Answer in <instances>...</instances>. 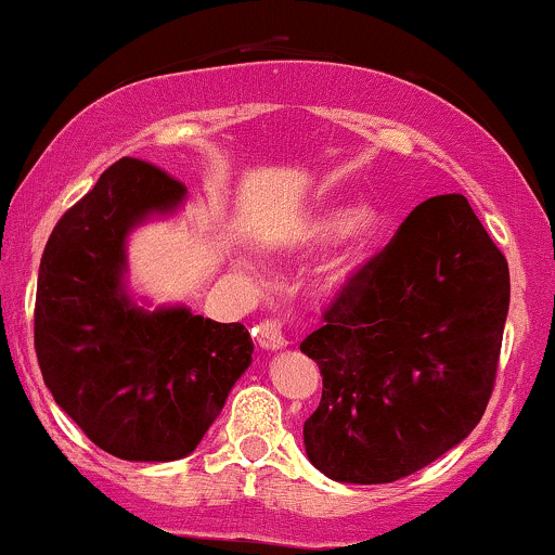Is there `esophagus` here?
Here are the masks:
<instances>
[{
	"mask_svg": "<svg viewBox=\"0 0 555 555\" xmlns=\"http://www.w3.org/2000/svg\"><path fill=\"white\" fill-rule=\"evenodd\" d=\"M256 339H258V347L266 349V352H279V349H284L286 344V336L282 331V323L279 321H266L260 323L256 328Z\"/></svg>",
	"mask_w": 555,
	"mask_h": 555,
	"instance_id": "esophagus-1",
	"label": "esophagus"
}]
</instances>
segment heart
Instances as JSON below:
<instances>
[{"label": "heart", "instance_id": "1", "mask_svg": "<svg viewBox=\"0 0 555 555\" xmlns=\"http://www.w3.org/2000/svg\"><path fill=\"white\" fill-rule=\"evenodd\" d=\"M378 227L380 216L367 203H360L354 208L334 206L315 214L313 219L305 221L297 229L295 240H292V250L313 253L318 247L328 245L331 240L339 237V247H336L334 256L321 269V284L326 289H341L360 271L362 258H365L367 247L373 245Z\"/></svg>", "mask_w": 555, "mask_h": 555}]
</instances>
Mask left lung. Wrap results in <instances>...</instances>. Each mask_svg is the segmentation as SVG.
Here are the masks:
<instances>
[{
  "label": "left lung",
  "mask_w": 555,
  "mask_h": 555,
  "mask_svg": "<svg viewBox=\"0 0 555 555\" xmlns=\"http://www.w3.org/2000/svg\"><path fill=\"white\" fill-rule=\"evenodd\" d=\"M506 315L508 263L467 197L420 203L299 344L323 375L308 460L375 486L462 443L493 391Z\"/></svg>",
  "instance_id": "obj_1"
}]
</instances>
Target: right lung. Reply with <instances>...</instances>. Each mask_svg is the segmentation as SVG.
<instances>
[{"mask_svg": "<svg viewBox=\"0 0 555 555\" xmlns=\"http://www.w3.org/2000/svg\"><path fill=\"white\" fill-rule=\"evenodd\" d=\"M162 169L119 158L54 227L38 269L36 354L62 412L127 462L193 454L253 362L242 323L135 299L127 240L184 206Z\"/></svg>", "mask_w": 555, "mask_h": 555, "instance_id": "right-lung-1", "label": "right lung"}]
</instances>
